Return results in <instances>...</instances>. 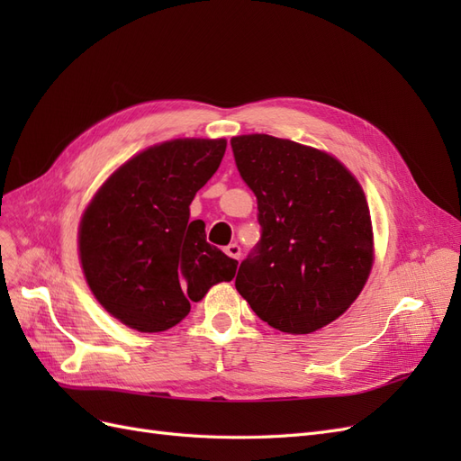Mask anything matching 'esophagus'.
<instances>
[{
    "mask_svg": "<svg viewBox=\"0 0 461 461\" xmlns=\"http://www.w3.org/2000/svg\"><path fill=\"white\" fill-rule=\"evenodd\" d=\"M225 254L229 256V258H232V259H240V256H242V248L239 246V244H229L227 248H225Z\"/></svg>",
    "mask_w": 461,
    "mask_h": 461,
    "instance_id": "esophagus-1",
    "label": "esophagus"
}]
</instances>
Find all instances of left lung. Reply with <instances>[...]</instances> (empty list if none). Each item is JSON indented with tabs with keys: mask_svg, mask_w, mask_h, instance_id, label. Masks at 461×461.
<instances>
[{
	"mask_svg": "<svg viewBox=\"0 0 461 461\" xmlns=\"http://www.w3.org/2000/svg\"><path fill=\"white\" fill-rule=\"evenodd\" d=\"M230 146L261 227L236 290L273 329L308 334L329 325L350 308L371 271L364 190L339 159L292 140L246 134Z\"/></svg>",
	"mask_w": 461,
	"mask_h": 461,
	"instance_id": "1",
	"label": "left lung"
}]
</instances>
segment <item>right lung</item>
Instances as JSON below:
<instances>
[{
  "mask_svg": "<svg viewBox=\"0 0 461 461\" xmlns=\"http://www.w3.org/2000/svg\"><path fill=\"white\" fill-rule=\"evenodd\" d=\"M227 142L185 138L153 146L124 163L80 221L86 281L104 308L140 332L175 327L239 261L205 240L190 221L196 192L219 169Z\"/></svg>",
  "mask_w": 461,
  "mask_h": 461,
  "instance_id": "1",
  "label": "right lung"
}]
</instances>
